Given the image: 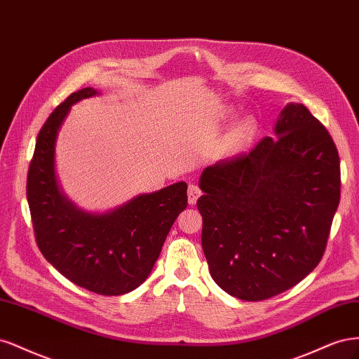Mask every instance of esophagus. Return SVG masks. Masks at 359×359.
Instances as JSON below:
<instances>
[{"mask_svg":"<svg viewBox=\"0 0 359 359\" xmlns=\"http://www.w3.org/2000/svg\"><path fill=\"white\" fill-rule=\"evenodd\" d=\"M200 195H201L200 188L196 187V184H189V187H188V203L195 204L196 200L200 198Z\"/></svg>","mask_w":359,"mask_h":359,"instance_id":"34e87169","label":"esophagus"}]
</instances>
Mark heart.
Masks as SVG:
<instances>
[{"label": "heart", "mask_w": 359, "mask_h": 359, "mask_svg": "<svg viewBox=\"0 0 359 359\" xmlns=\"http://www.w3.org/2000/svg\"><path fill=\"white\" fill-rule=\"evenodd\" d=\"M253 131H255V123L252 121H243L237 125V128L234 130L233 135H231V140H233L236 146H243L250 140Z\"/></svg>", "instance_id": "heart-1"}]
</instances>
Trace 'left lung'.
Returning a JSON list of instances; mask_svg holds the SVG:
<instances>
[{
  "label": "left lung",
  "mask_w": 359,
  "mask_h": 359,
  "mask_svg": "<svg viewBox=\"0 0 359 359\" xmlns=\"http://www.w3.org/2000/svg\"><path fill=\"white\" fill-rule=\"evenodd\" d=\"M274 133L200 179L210 274L246 302L279 295L316 269L340 201V159L325 126L289 102Z\"/></svg>",
  "instance_id": "1"
}]
</instances>
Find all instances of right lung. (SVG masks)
Segmentation results:
<instances>
[{"mask_svg":"<svg viewBox=\"0 0 359 359\" xmlns=\"http://www.w3.org/2000/svg\"><path fill=\"white\" fill-rule=\"evenodd\" d=\"M80 89L44 122L27 177V198L37 246L68 280L100 295H122L152 271L170 228L188 205V184L179 182L140 195L119 209L89 215L57 189L53 155L56 134L74 102L95 95Z\"/></svg>","mask_w":359,"mask_h":359,"instance_id":"obj_1","label":"right lung"}]
</instances>
